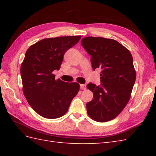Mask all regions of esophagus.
<instances>
[{"label": "esophagus", "mask_w": 156, "mask_h": 156, "mask_svg": "<svg viewBox=\"0 0 156 156\" xmlns=\"http://www.w3.org/2000/svg\"><path fill=\"white\" fill-rule=\"evenodd\" d=\"M80 88L82 90H86L87 89V86H86V84H80Z\"/></svg>", "instance_id": "obj_1"}]
</instances>
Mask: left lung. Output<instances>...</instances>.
Instances as JSON below:
<instances>
[{
	"mask_svg": "<svg viewBox=\"0 0 156 156\" xmlns=\"http://www.w3.org/2000/svg\"><path fill=\"white\" fill-rule=\"evenodd\" d=\"M81 45L90 55L92 68H101V86L89 83L93 99L87 104L93 120L104 122L121 113L130 99L136 79L133 57L128 49L116 40L87 37Z\"/></svg>",
	"mask_w": 156,
	"mask_h": 156,
	"instance_id": "obj_1",
	"label": "left lung"
}]
</instances>
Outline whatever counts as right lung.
I'll return each mask as SVG.
<instances>
[{
  "label": "right lung",
  "instance_id": "right-lung-1",
  "mask_svg": "<svg viewBox=\"0 0 156 156\" xmlns=\"http://www.w3.org/2000/svg\"><path fill=\"white\" fill-rule=\"evenodd\" d=\"M80 38V35L44 39L25 53L21 66L23 92L31 108L43 117H62L80 90L77 82L55 80L53 71L59 69L66 51Z\"/></svg>",
  "mask_w": 156,
  "mask_h": 156
}]
</instances>
